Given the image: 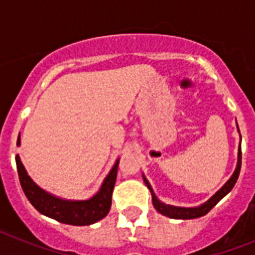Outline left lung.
<instances>
[{
  "mask_svg": "<svg viewBox=\"0 0 255 255\" xmlns=\"http://www.w3.org/2000/svg\"><path fill=\"white\" fill-rule=\"evenodd\" d=\"M241 160H242V153H241V145H240V151H238V163H237V168L234 170L233 176L229 178V181L226 182L225 185L222 186L221 189L218 190L217 193L214 194L213 197H210L205 204H202L201 206H196V208H180V206H172V205H167V204H163V202L157 200V197L153 193V190H152L151 185H149V182L147 181V178L144 177V182H145V185L148 186V189L151 190L152 194V202H153V206H155V209L161 213L163 216H167L169 218H174V220H192V218H198L202 217V216H205L208 212H209L213 206L217 205V202L224 198L226 194L229 193L230 190L233 189V186L236 185V182H237V178L240 176V170H241Z\"/></svg>",
  "mask_w": 255,
  "mask_h": 255,
  "instance_id": "1",
  "label": "left lung"
}]
</instances>
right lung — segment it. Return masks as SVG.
<instances>
[{
	"label": "right lung",
	"mask_w": 255,
	"mask_h": 255,
	"mask_svg": "<svg viewBox=\"0 0 255 255\" xmlns=\"http://www.w3.org/2000/svg\"><path fill=\"white\" fill-rule=\"evenodd\" d=\"M19 143H21V139L18 135L17 145H19ZM15 163H17L19 182H21L26 197L30 204L43 216L54 218V220H57L62 224H67V225L85 226L100 221L110 212L119 160H116L115 165L110 170L107 177L104 178L99 192L94 197L88 198V200H82V201L63 200V198L55 197L53 194L47 193L29 177V174L26 172L25 167L22 165L18 155L15 156Z\"/></svg>",
	"instance_id": "obj_1"
}]
</instances>
